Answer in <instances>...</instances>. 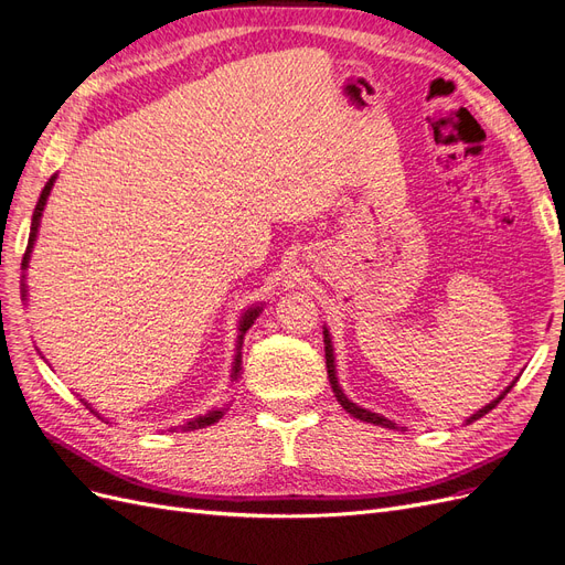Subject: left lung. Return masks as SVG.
<instances>
[{
  "label": "left lung",
  "instance_id": "left-lung-1",
  "mask_svg": "<svg viewBox=\"0 0 565 565\" xmlns=\"http://www.w3.org/2000/svg\"><path fill=\"white\" fill-rule=\"evenodd\" d=\"M324 356H327V375H329V382H331V390H333V396H335V401L343 405V408L352 415V417H356V419H361V422H371V424H377V426H385V428H398L394 422H390L387 417H380V415H375V413H371V411H364V408H359V405H354L352 401H348V396L343 394V390H341V385H338V380H335V366H333V350H331V338H329V331L324 329ZM512 390V385L495 398V401H491L489 405H484L482 411H478L476 415H472L470 419H468V424L470 422H476V419H480V417H484L489 411H493L495 405L501 403V398H505V394Z\"/></svg>",
  "mask_w": 565,
  "mask_h": 565
}]
</instances>
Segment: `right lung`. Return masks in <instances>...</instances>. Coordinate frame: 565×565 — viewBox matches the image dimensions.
I'll use <instances>...</instances> for the list:
<instances>
[{
    "label": "right lung",
    "mask_w": 565,
    "mask_h": 565,
    "mask_svg": "<svg viewBox=\"0 0 565 565\" xmlns=\"http://www.w3.org/2000/svg\"><path fill=\"white\" fill-rule=\"evenodd\" d=\"M53 180H55V175L49 180L46 183V188H43V192H41V196H39V201H36V209H34V215H32V230H30V241H28V250H25V255H22V270L28 268V262H30V253H32V245H34V238H36V230H39V220H41V213H43V206H46V199H49V194H51V188H53ZM257 315H259V308H250L247 310L245 315H243V320H241V335H238V348H241V341H243V333L250 329L253 324H255V320H257ZM238 373H241V352L236 354V361H234V371H232V380H236L238 377ZM87 405V403H85ZM89 408V405H87ZM95 413V411H93ZM222 411H211L209 415H204V417H196V419H192V422H188V424H183V431H194V428H204V426H211V424H215V422H220L222 419Z\"/></svg>",
    "instance_id": "obj_1"
}]
</instances>
